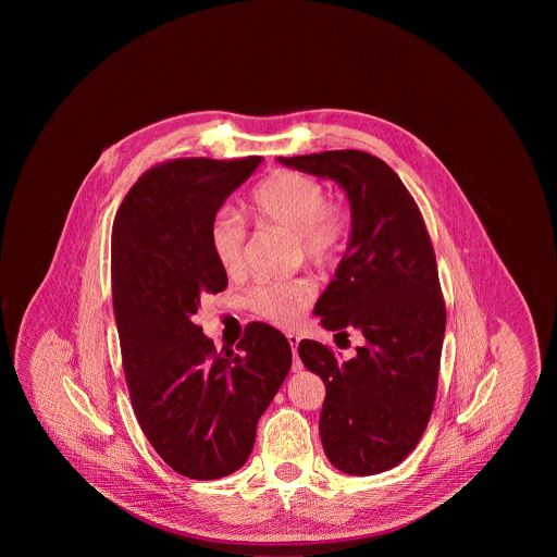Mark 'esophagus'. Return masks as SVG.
Returning <instances> with one entry per match:
<instances>
[{
    "label": "esophagus",
    "instance_id": "obj_1",
    "mask_svg": "<svg viewBox=\"0 0 557 557\" xmlns=\"http://www.w3.org/2000/svg\"><path fill=\"white\" fill-rule=\"evenodd\" d=\"M286 339H288L290 350H293V372H299V370H301V361L297 359V344H299V337H297L295 333H288Z\"/></svg>",
    "mask_w": 557,
    "mask_h": 557
}]
</instances>
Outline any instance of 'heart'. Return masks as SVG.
<instances>
[{
	"label": "heart",
	"mask_w": 557,
	"mask_h": 557,
	"mask_svg": "<svg viewBox=\"0 0 557 557\" xmlns=\"http://www.w3.org/2000/svg\"><path fill=\"white\" fill-rule=\"evenodd\" d=\"M253 218L264 226H277L290 235L301 256L317 267L337 260L346 233V211L326 200L320 181L299 172H275L264 178L251 196ZM243 222L222 211L213 218L209 228V247L218 267L226 275H237L245 269ZM314 297V286L308 280L262 284L251 293L253 308L280 326H293L306 312Z\"/></svg>",
	"instance_id": "b5f03b06"
}]
</instances>
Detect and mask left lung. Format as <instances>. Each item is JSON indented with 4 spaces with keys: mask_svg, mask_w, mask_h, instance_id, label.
Returning a JSON list of instances; mask_svg holds the SVG:
<instances>
[{
    "mask_svg": "<svg viewBox=\"0 0 557 557\" xmlns=\"http://www.w3.org/2000/svg\"><path fill=\"white\" fill-rule=\"evenodd\" d=\"M277 161L346 191L348 247L314 314L337 335L361 333L363 344L348 361L312 339L297 350L326 385L320 436L329 460L350 475L387 471L417 447L436 399L445 304L430 235L401 178L372 153Z\"/></svg>",
    "mask_w": 557,
    "mask_h": 557,
    "instance_id": "obj_1",
    "label": "left lung"
}]
</instances>
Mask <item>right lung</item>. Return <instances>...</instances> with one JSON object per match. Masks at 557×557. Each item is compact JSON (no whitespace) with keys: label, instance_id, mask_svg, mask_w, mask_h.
<instances>
[{"label":"right lung","instance_id":"add662e5","mask_svg":"<svg viewBox=\"0 0 557 557\" xmlns=\"http://www.w3.org/2000/svg\"><path fill=\"white\" fill-rule=\"evenodd\" d=\"M262 158L163 163L127 191L112 231V297L132 408L174 471L218 481L240 469L258 421L290 370L288 339L249 324L218 352L196 324L200 297L226 288L209 228Z\"/></svg>","mask_w":557,"mask_h":557}]
</instances>
